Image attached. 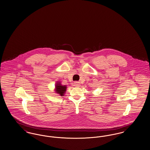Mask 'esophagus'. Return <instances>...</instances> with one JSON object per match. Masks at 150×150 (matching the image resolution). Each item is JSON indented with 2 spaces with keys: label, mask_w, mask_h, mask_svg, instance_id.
<instances>
[{
  "label": "esophagus",
  "mask_w": 150,
  "mask_h": 150,
  "mask_svg": "<svg viewBox=\"0 0 150 150\" xmlns=\"http://www.w3.org/2000/svg\"><path fill=\"white\" fill-rule=\"evenodd\" d=\"M74 85H75V86H80V83L78 82V81H76V82L74 83Z\"/></svg>",
  "instance_id": "esophagus-1"
}]
</instances>
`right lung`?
Masks as SVG:
<instances>
[{
	"label": "right lung",
	"mask_w": 150,
	"mask_h": 150,
	"mask_svg": "<svg viewBox=\"0 0 150 150\" xmlns=\"http://www.w3.org/2000/svg\"><path fill=\"white\" fill-rule=\"evenodd\" d=\"M56 89L57 93L59 94L61 96H64L66 90V86H61L59 83H57L56 86Z\"/></svg>",
	"instance_id": "right-lung-1"
}]
</instances>
